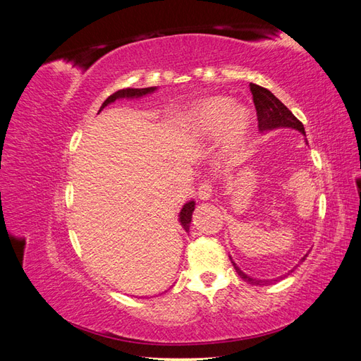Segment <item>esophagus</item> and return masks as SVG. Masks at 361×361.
Wrapping results in <instances>:
<instances>
[{
	"label": "esophagus",
	"instance_id": "obj_1",
	"mask_svg": "<svg viewBox=\"0 0 361 361\" xmlns=\"http://www.w3.org/2000/svg\"><path fill=\"white\" fill-rule=\"evenodd\" d=\"M197 195H199V199H200L202 202L211 200V197H212V185H211L209 182H203V183H200L199 191H197Z\"/></svg>",
	"mask_w": 361,
	"mask_h": 361
}]
</instances>
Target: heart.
<instances>
[{"mask_svg": "<svg viewBox=\"0 0 361 361\" xmlns=\"http://www.w3.org/2000/svg\"><path fill=\"white\" fill-rule=\"evenodd\" d=\"M187 123L195 138H211L220 134L223 154L235 157L244 149L247 141L251 111L245 105L233 104L224 96L206 97L190 108Z\"/></svg>", "mask_w": 361, "mask_h": 361, "instance_id": "b5f03b06", "label": "heart"}]
</instances>
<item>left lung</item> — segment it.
<instances>
[{
    "instance_id": "obj_1",
    "label": "left lung",
    "mask_w": 361,
    "mask_h": 361,
    "mask_svg": "<svg viewBox=\"0 0 361 361\" xmlns=\"http://www.w3.org/2000/svg\"><path fill=\"white\" fill-rule=\"evenodd\" d=\"M250 90H251V94H253V102H255V106H256V111H257V122H259V130L262 134H267V133H271V130H276V129H280V128H290V129H295L298 130V133H301L304 135V140H305V145L307 143V138H305V130H304V126L302 123L300 122V120L295 117L285 104H281L280 99H277V97L272 94L268 89H264V87H260L257 84H250ZM307 256V255H305ZM305 256L301 257V260L298 262L297 265H295L288 274H290V272H293V269L297 268L301 262H304ZM232 260V264L238 272V276L241 277L243 280H245L247 283H250V285H256V286H265V285H269V283L272 281H277L283 277H286L288 274L285 276H280L279 279L276 280H260V279H253L247 276L244 271H241V268H239L232 256H228Z\"/></svg>"
}]
</instances>
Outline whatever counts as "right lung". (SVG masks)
Here are the masks:
<instances>
[{
	"label": "right lung",
	"instance_id": "add662e5",
	"mask_svg": "<svg viewBox=\"0 0 361 361\" xmlns=\"http://www.w3.org/2000/svg\"><path fill=\"white\" fill-rule=\"evenodd\" d=\"M158 90V87H146V89H123V90H118L116 93H113L110 97H106L104 101V104L101 105L99 114L105 106H108L110 104L118 101V99H140V97L152 94L154 92ZM194 207H195V202L194 200H188L182 206V209L179 212V223L182 226V228L185 232L190 231V224H191V218H192V212H194Z\"/></svg>",
	"mask_w": 361,
	"mask_h": 361
}]
</instances>
